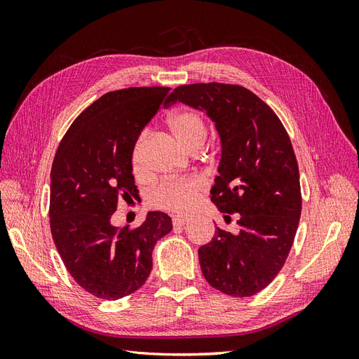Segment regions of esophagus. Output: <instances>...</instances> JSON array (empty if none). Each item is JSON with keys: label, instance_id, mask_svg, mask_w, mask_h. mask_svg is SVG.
Wrapping results in <instances>:
<instances>
[{"label": "esophagus", "instance_id": "obj_1", "mask_svg": "<svg viewBox=\"0 0 359 359\" xmlns=\"http://www.w3.org/2000/svg\"><path fill=\"white\" fill-rule=\"evenodd\" d=\"M191 222V217L187 215H175L173 217V226H186Z\"/></svg>", "mask_w": 359, "mask_h": 359}]
</instances>
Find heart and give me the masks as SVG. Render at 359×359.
Listing matches in <instances>:
<instances>
[{
    "mask_svg": "<svg viewBox=\"0 0 359 359\" xmlns=\"http://www.w3.org/2000/svg\"><path fill=\"white\" fill-rule=\"evenodd\" d=\"M168 127L177 142L186 149L202 148L206 139V126L203 118L194 111L180 109L172 112L168 118ZM145 144V136L140 135L132 149V168L135 175H142V151ZM203 182L199 178L187 180H173L160 184V186L151 193V203L157 208L173 211V212H187L198 205L202 193Z\"/></svg>",
    "mask_w": 359,
    "mask_h": 359,
    "instance_id": "1",
    "label": "heart"
}]
</instances>
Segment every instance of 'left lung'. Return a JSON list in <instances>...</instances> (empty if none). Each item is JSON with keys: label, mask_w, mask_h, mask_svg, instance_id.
Segmentation results:
<instances>
[{"label": "left lung", "mask_w": 359, "mask_h": 359, "mask_svg": "<svg viewBox=\"0 0 359 359\" xmlns=\"http://www.w3.org/2000/svg\"><path fill=\"white\" fill-rule=\"evenodd\" d=\"M175 102L214 123L222 153L211 202L240 214V232L217 227L199 248L202 274L226 295L252 297L278 274L298 229L302 202L290 139L274 111L240 85H181L166 104Z\"/></svg>", "instance_id": "obj_1"}]
</instances>
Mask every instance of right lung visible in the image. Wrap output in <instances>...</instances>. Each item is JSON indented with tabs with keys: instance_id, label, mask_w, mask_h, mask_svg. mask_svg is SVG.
I'll use <instances>...</instances> for the list:
<instances>
[{
	"instance_id": "add662e5",
	"label": "right lung",
	"mask_w": 359,
	"mask_h": 359,
	"mask_svg": "<svg viewBox=\"0 0 359 359\" xmlns=\"http://www.w3.org/2000/svg\"><path fill=\"white\" fill-rule=\"evenodd\" d=\"M170 88L142 86L106 93L74 119L50 170V232L76 283L102 299L142 286L156 243L172 219L149 211L136 229L112 224L118 199H136L132 149Z\"/></svg>"
}]
</instances>
